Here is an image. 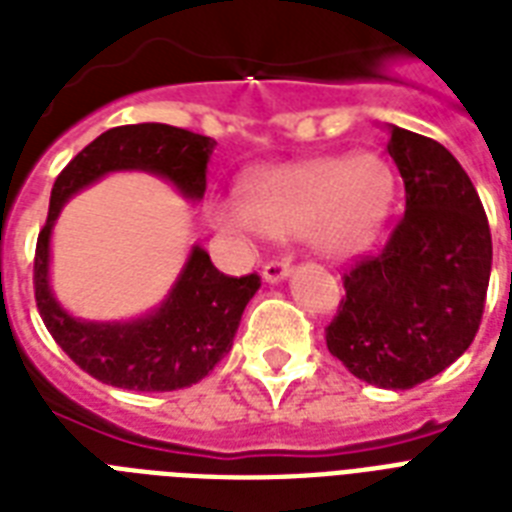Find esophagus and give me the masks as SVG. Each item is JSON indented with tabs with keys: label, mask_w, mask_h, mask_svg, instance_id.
Instances as JSON below:
<instances>
[{
	"label": "esophagus",
	"mask_w": 512,
	"mask_h": 512,
	"mask_svg": "<svg viewBox=\"0 0 512 512\" xmlns=\"http://www.w3.org/2000/svg\"><path fill=\"white\" fill-rule=\"evenodd\" d=\"M289 276V260H271V263L263 265V279L268 284H276V281H284Z\"/></svg>",
	"instance_id": "1"
}]
</instances>
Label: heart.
<instances>
[{"label": "heart", "instance_id": "1", "mask_svg": "<svg viewBox=\"0 0 512 512\" xmlns=\"http://www.w3.org/2000/svg\"><path fill=\"white\" fill-rule=\"evenodd\" d=\"M244 199H215L209 223L244 241L303 231L327 257H348L372 244L388 215L393 175L374 154L321 156L276 164L244 180Z\"/></svg>", "mask_w": 512, "mask_h": 512}]
</instances>
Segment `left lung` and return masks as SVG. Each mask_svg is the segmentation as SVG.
<instances>
[{
    "instance_id": "obj_1",
    "label": "left lung",
    "mask_w": 512,
    "mask_h": 512,
    "mask_svg": "<svg viewBox=\"0 0 512 512\" xmlns=\"http://www.w3.org/2000/svg\"><path fill=\"white\" fill-rule=\"evenodd\" d=\"M406 209L380 252L342 273L327 348L358 380L409 390L470 348L484 316L492 231L468 172L441 143L390 124Z\"/></svg>"
}]
</instances>
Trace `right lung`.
<instances>
[{
  "instance_id": "obj_1",
  "label": "right lung",
  "mask_w": 512,
  "mask_h": 512,
  "mask_svg": "<svg viewBox=\"0 0 512 512\" xmlns=\"http://www.w3.org/2000/svg\"><path fill=\"white\" fill-rule=\"evenodd\" d=\"M215 146L207 135L170 124L114 127L82 148L52 185L47 223L36 239V308L66 356L95 380L159 393L188 388L207 377L231 350L241 313L260 289V276H225L204 249L193 247L167 300L148 316L127 324L74 319L50 289V236L60 209L74 193L119 170L154 172L170 180L185 199L199 201L207 191V162Z\"/></svg>"
}]
</instances>
